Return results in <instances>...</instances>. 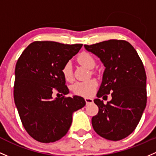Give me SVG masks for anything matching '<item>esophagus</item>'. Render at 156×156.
<instances>
[{
    "label": "esophagus",
    "instance_id": "1",
    "mask_svg": "<svg viewBox=\"0 0 156 156\" xmlns=\"http://www.w3.org/2000/svg\"><path fill=\"white\" fill-rule=\"evenodd\" d=\"M85 101H86V104H91V103H93V99L89 98H85Z\"/></svg>",
    "mask_w": 156,
    "mask_h": 156
}]
</instances>
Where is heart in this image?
I'll return each mask as SVG.
<instances>
[{
    "mask_svg": "<svg viewBox=\"0 0 156 156\" xmlns=\"http://www.w3.org/2000/svg\"><path fill=\"white\" fill-rule=\"evenodd\" d=\"M77 62L80 65H83L87 68H92L94 65V59L91 55L86 52H81L76 58ZM62 73L64 79L67 82H71L73 79V70H72L71 64L67 62L64 65L62 69ZM98 86V82L94 79L86 80L83 82H77L73 85L71 90L76 95L82 97H90L94 94L96 88Z\"/></svg>",
    "mask_w": 156,
    "mask_h": 156,
    "instance_id": "1",
    "label": "heart"
}]
</instances>
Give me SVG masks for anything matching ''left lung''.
I'll list each match as a JSON object with an SVG mask.
<instances>
[{"instance_id":"1","label":"left lung","mask_w":156,"mask_h":156,"mask_svg":"<svg viewBox=\"0 0 156 156\" xmlns=\"http://www.w3.org/2000/svg\"><path fill=\"white\" fill-rule=\"evenodd\" d=\"M84 46L100 58L106 67L97 97L104 100L107 94L112 96L106 104L98 98L94 101L99 110L91 119L93 128L107 140L124 139L135 130L147 105L144 64L131 43L123 40Z\"/></svg>"}]
</instances>
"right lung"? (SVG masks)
Returning <instances> with one entry per match:
<instances>
[{
  "instance_id": "add662e5",
  "label": "right lung",
  "mask_w": 156,
  "mask_h": 156,
  "mask_svg": "<svg viewBox=\"0 0 156 156\" xmlns=\"http://www.w3.org/2000/svg\"><path fill=\"white\" fill-rule=\"evenodd\" d=\"M82 46L34 41L17 61L14 101L25 131L39 142L48 144L63 137L71 126L72 114L86 105L82 97L65 96L69 89L62 73L64 65ZM54 91L62 97L53 99Z\"/></svg>"
}]
</instances>
